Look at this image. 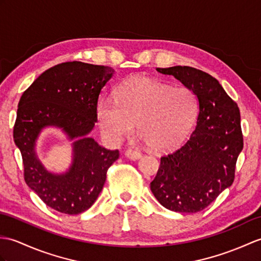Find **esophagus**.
I'll return each instance as SVG.
<instances>
[{
	"mask_svg": "<svg viewBox=\"0 0 261 261\" xmlns=\"http://www.w3.org/2000/svg\"><path fill=\"white\" fill-rule=\"evenodd\" d=\"M125 155L128 156L129 159H132V160H136V159H139L141 156V152L137 149H128L125 151Z\"/></svg>",
	"mask_w": 261,
	"mask_h": 261,
	"instance_id": "esophagus-1",
	"label": "esophagus"
}]
</instances>
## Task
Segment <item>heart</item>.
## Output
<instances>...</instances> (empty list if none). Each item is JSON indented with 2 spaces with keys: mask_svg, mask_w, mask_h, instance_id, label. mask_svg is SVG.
I'll return each mask as SVG.
<instances>
[{
  "mask_svg": "<svg viewBox=\"0 0 261 261\" xmlns=\"http://www.w3.org/2000/svg\"><path fill=\"white\" fill-rule=\"evenodd\" d=\"M96 114L108 141H121L136 124L138 136L149 148L167 150L192 128L198 98L189 88H172L148 77L133 76L121 84L116 99L100 100Z\"/></svg>",
  "mask_w": 261,
  "mask_h": 261,
  "instance_id": "heart-1",
  "label": "heart"
}]
</instances>
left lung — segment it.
I'll use <instances>...</instances> for the list:
<instances>
[{"label":"left lung","mask_w":261,"mask_h":261,"mask_svg":"<svg viewBox=\"0 0 261 261\" xmlns=\"http://www.w3.org/2000/svg\"><path fill=\"white\" fill-rule=\"evenodd\" d=\"M156 70L173 75L196 93L199 114L187 140L161 155L151 191L169 210L199 213L234 180L236 163L244 148L239 108L217 79L201 70L180 65Z\"/></svg>","instance_id":"left-lung-1"}]
</instances>
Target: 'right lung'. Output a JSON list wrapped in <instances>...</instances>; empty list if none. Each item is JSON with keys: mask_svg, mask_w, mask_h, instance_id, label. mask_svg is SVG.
Wrapping results in <instances>:
<instances>
[{"mask_svg": "<svg viewBox=\"0 0 261 261\" xmlns=\"http://www.w3.org/2000/svg\"><path fill=\"white\" fill-rule=\"evenodd\" d=\"M111 66L63 62L44 71L24 91L13 128L24 180L48 207L65 215L88 210L106 182L119 150H108L88 138L98 120L99 94L110 80ZM45 126L61 127L74 144L75 159L64 175L48 174L36 159L35 141Z\"/></svg>", "mask_w": 261, "mask_h": 261, "instance_id": "1", "label": "right lung"}]
</instances>
